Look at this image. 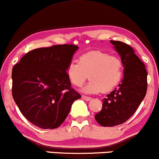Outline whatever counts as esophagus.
<instances>
[{
  "instance_id": "1",
  "label": "esophagus",
  "mask_w": 159,
  "mask_h": 159,
  "mask_svg": "<svg viewBox=\"0 0 159 159\" xmlns=\"http://www.w3.org/2000/svg\"><path fill=\"white\" fill-rule=\"evenodd\" d=\"M82 98H83V99H84L85 101H90L92 99L91 97L86 96V95H82Z\"/></svg>"
}]
</instances>
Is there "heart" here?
Wrapping results in <instances>:
<instances>
[{"mask_svg":"<svg viewBox=\"0 0 159 159\" xmlns=\"http://www.w3.org/2000/svg\"><path fill=\"white\" fill-rule=\"evenodd\" d=\"M66 74L71 83L77 87L83 86L89 74L90 81L83 89L86 93H108L120 83L124 65L118 57L94 51L80 56L78 63H70Z\"/></svg>","mask_w":159,"mask_h":159,"instance_id":"1","label":"heart"}]
</instances>
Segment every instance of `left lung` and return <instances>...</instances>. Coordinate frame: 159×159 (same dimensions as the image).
I'll return each mask as SVG.
<instances>
[{
    "instance_id": "obj_1",
    "label": "left lung",
    "mask_w": 159,
    "mask_h": 159,
    "mask_svg": "<svg viewBox=\"0 0 159 159\" xmlns=\"http://www.w3.org/2000/svg\"><path fill=\"white\" fill-rule=\"evenodd\" d=\"M120 54L124 65V78L117 88L103 98L102 108L95 118L103 127H114L126 122L135 113L147 91L146 66L130 45L110 41Z\"/></svg>"
}]
</instances>
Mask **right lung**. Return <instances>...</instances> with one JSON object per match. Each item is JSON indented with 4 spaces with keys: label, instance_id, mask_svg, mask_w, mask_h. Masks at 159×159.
Returning <instances> with one entry per match:
<instances>
[{
    "label": "right lung",
    "instance_id": "obj_1",
    "mask_svg": "<svg viewBox=\"0 0 159 159\" xmlns=\"http://www.w3.org/2000/svg\"><path fill=\"white\" fill-rule=\"evenodd\" d=\"M78 49L75 45L39 48L25 54L12 70V95L20 112L42 129H55L81 98L71 87L66 67Z\"/></svg>",
    "mask_w": 159,
    "mask_h": 159
}]
</instances>
